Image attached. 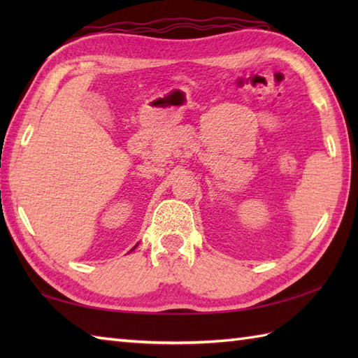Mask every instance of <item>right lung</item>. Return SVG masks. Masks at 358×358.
I'll return each instance as SVG.
<instances>
[{
  "instance_id": "add662e5",
  "label": "right lung",
  "mask_w": 358,
  "mask_h": 358,
  "mask_svg": "<svg viewBox=\"0 0 358 358\" xmlns=\"http://www.w3.org/2000/svg\"><path fill=\"white\" fill-rule=\"evenodd\" d=\"M134 249H135V248H134Z\"/></svg>"
}]
</instances>
